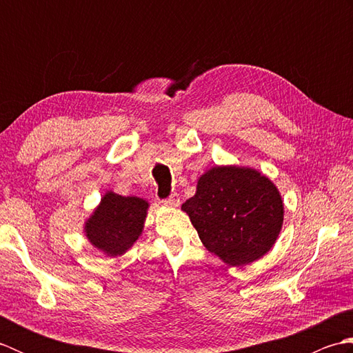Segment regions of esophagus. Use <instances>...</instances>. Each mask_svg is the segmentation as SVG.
I'll return each instance as SVG.
<instances>
[{
  "instance_id": "1",
  "label": "esophagus",
  "mask_w": 353,
  "mask_h": 353,
  "mask_svg": "<svg viewBox=\"0 0 353 353\" xmlns=\"http://www.w3.org/2000/svg\"><path fill=\"white\" fill-rule=\"evenodd\" d=\"M163 203L168 206H179V203H181V197H179L177 192H172L168 199L163 200Z\"/></svg>"
}]
</instances>
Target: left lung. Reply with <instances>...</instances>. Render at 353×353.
Here are the masks:
<instances>
[{
    "label": "left lung",
    "mask_w": 353,
    "mask_h": 353,
    "mask_svg": "<svg viewBox=\"0 0 353 353\" xmlns=\"http://www.w3.org/2000/svg\"><path fill=\"white\" fill-rule=\"evenodd\" d=\"M182 209L206 249L232 267L250 264L265 254L283 221L276 186L256 170L241 167L209 170Z\"/></svg>",
    "instance_id": "obj_1"
}]
</instances>
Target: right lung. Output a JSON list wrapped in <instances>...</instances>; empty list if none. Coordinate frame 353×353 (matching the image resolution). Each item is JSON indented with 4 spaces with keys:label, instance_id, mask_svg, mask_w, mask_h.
<instances>
[{
    "label": "right lung",
    "instance_id": "right-lung-1",
    "mask_svg": "<svg viewBox=\"0 0 353 353\" xmlns=\"http://www.w3.org/2000/svg\"><path fill=\"white\" fill-rule=\"evenodd\" d=\"M147 208L148 203L142 199L108 192L86 223L88 239L109 256L123 254L139 238Z\"/></svg>",
    "mask_w": 353,
    "mask_h": 353
}]
</instances>
